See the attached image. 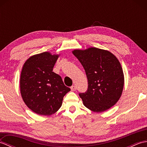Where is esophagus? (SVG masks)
<instances>
[{"label":"esophagus","instance_id":"obj_1","mask_svg":"<svg viewBox=\"0 0 147 147\" xmlns=\"http://www.w3.org/2000/svg\"><path fill=\"white\" fill-rule=\"evenodd\" d=\"M71 90H72V91H75V90H76V86L75 85H73L71 87Z\"/></svg>","mask_w":147,"mask_h":147}]
</instances>
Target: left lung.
<instances>
[{
	"mask_svg": "<svg viewBox=\"0 0 147 147\" xmlns=\"http://www.w3.org/2000/svg\"><path fill=\"white\" fill-rule=\"evenodd\" d=\"M73 54L82 64L88 79V89L79 93L84 105L95 112L114 105L121 97L124 82L117 57L108 51L95 47L74 50Z\"/></svg>",
	"mask_w": 147,
	"mask_h": 147,
	"instance_id": "obj_1",
	"label": "left lung"
}]
</instances>
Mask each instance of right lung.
Returning <instances> with one entry per match:
<instances>
[{"mask_svg":"<svg viewBox=\"0 0 147 147\" xmlns=\"http://www.w3.org/2000/svg\"><path fill=\"white\" fill-rule=\"evenodd\" d=\"M59 55L48 52L34 55L24 62L20 91L25 104L36 114L51 115L57 112L64 95L71 90L61 77L53 72Z\"/></svg>","mask_w":147,"mask_h":147,"instance_id":"1","label":"right lung"}]
</instances>
